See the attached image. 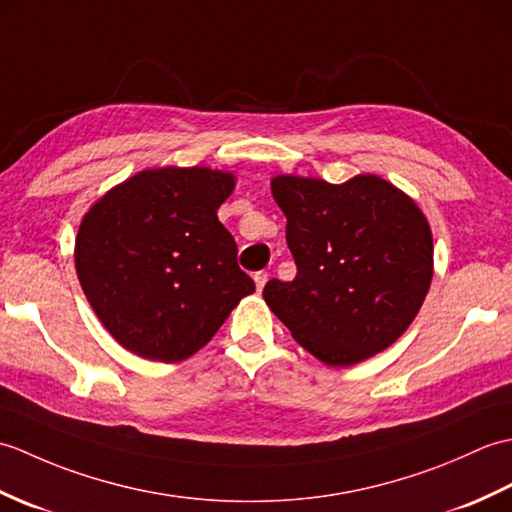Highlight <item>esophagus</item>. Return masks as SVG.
Here are the masks:
<instances>
[{"mask_svg": "<svg viewBox=\"0 0 512 512\" xmlns=\"http://www.w3.org/2000/svg\"><path fill=\"white\" fill-rule=\"evenodd\" d=\"M255 286H257V290L262 292L264 290V286H266V281H268V273H264V270H259V273H255Z\"/></svg>", "mask_w": 512, "mask_h": 512, "instance_id": "obj_1", "label": "esophagus"}]
</instances>
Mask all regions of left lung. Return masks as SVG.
I'll return each mask as SVG.
<instances>
[{
  "label": "left lung",
  "mask_w": 512,
  "mask_h": 512,
  "mask_svg": "<svg viewBox=\"0 0 512 512\" xmlns=\"http://www.w3.org/2000/svg\"><path fill=\"white\" fill-rule=\"evenodd\" d=\"M270 187L288 220L297 277L268 281V308L328 365H354L387 350L416 319L431 286L427 217L378 176L343 184L277 176Z\"/></svg>",
  "instance_id": "left-lung-1"
}]
</instances>
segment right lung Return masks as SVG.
Here are the masks:
<instances>
[{
	"instance_id": "1",
	"label": "right lung",
	"mask_w": 512,
	"mask_h": 512,
	"mask_svg": "<svg viewBox=\"0 0 512 512\" xmlns=\"http://www.w3.org/2000/svg\"><path fill=\"white\" fill-rule=\"evenodd\" d=\"M233 173L147 169L85 213L76 275L105 330L136 356L178 363L213 339L255 284L217 220Z\"/></svg>"
}]
</instances>
